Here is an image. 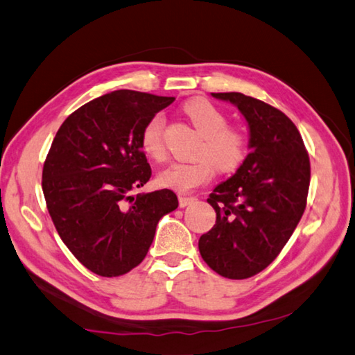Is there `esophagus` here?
I'll return each mask as SVG.
<instances>
[{
    "label": "esophagus",
    "instance_id": "34e87169",
    "mask_svg": "<svg viewBox=\"0 0 355 355\" xmlns=\"http://www.w3.org/2000/svg\"><path fill=\"white\" fill-rule=\"evenodd\" d=\"M192 201H196V198H193V197H186V196H180L178 197L180 207H186L187 205H191Z\"/></svg>",
    "mask_w": 355,
    "mask_h": 355
}]
</instances>
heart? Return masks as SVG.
<instances>
[{
  "mask_svg": "<svg viewBox=\"0 0 355 355\" xmlns=\"http://www.w3.org/2000/svg\"><path fill=\"white\" fill-rule=\"evenodd\" d=\"M183 110L201 135L196 150L197 159L189 163H172L158 173L159 186L177 192H189L209 182L215 168L223 173L237 171L245 163L249 149L248 135L239 128L227 126V116L212 103L203 98L187 101ZM164 118L155 115L141 132V149L154 159L166 157Z\"/></svg>",
  "mask_w": 355,
  "mask_h": 355,
  "instance_id": "obj_1",
  "label": "heart"
}]
</instances>
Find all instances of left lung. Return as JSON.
I'll list each match as a JSON object with an SVG mask.
<instances>
[{
  "label": "left lung",
  "mask_w": 355,
  "mask_h": 355,
  "mask_svg": "<svg viewBox=\"0 0 355 355\" xmlns=\"http://www.w3.org/2000/svg\"><path fill=\"white\" fill-rule=\"evenodd\" d=\"M212 96L235 104L246 118L251 152L207 198L217 221L198 249L215 272L243 280L268 268L295 231L306 207L309 155L282 110L240 92Z\"/></svg>",
  "instance_id": "obj_1"
}]
</instances>
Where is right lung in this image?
Here are the masks:
<instances>
[{"instance_id":"obj_1","label":"right lung","mask_w":355,"mask_h":355,"mask_svg":"<svg viewBox=\"0 0 355 355\" xmlns=\"http://www.w3.org/2000/svg\"><path fill=\"white\" fill-rule=\"evenodd\" d=\"M173 96L115 90L61 124L43 168L52 221L75 259L101 277L140 265L163 215L178 207L169 189L132 196L149 182L141 132Z\"/></svg>"}]
</instances>
